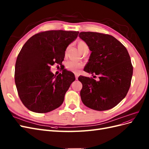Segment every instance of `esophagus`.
Here are the masks:
<instances>
[{
    "label": "esophagus",
    "instance_id": "1",
    "mask_svg": "<svg viewBox=\"0 0 149 149\" xmlns=\"http://www.w3.org/2000/svg\"><path fill=\"white\" fill-rule=\"evenodd\" d=\"M74 75H75V78H76V79H78V74H77V73H74Z\"/></svg>",
    "mask_w": 149,
    "mask_h": 149
}]
</instances>
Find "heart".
<instances>
[{
	"mask_svg": "<svg viewBox=\"0 0 149 149\" xmlns=\"http://www.w3.org/2000/svg\"><path fill=\"white\" fill-rule=\"evenodd\" d=\"M78 47L79 50L81 52L83 53L89 50V46L85 42L83 41V40H79L78 42ZM69 47H68L66 49L65 51V55H67L68 50ZM83 66V63L81 62H78V61H68L66 63V68L67 70H70L73 72H78V70L81 68Z\"/></svg>",
	"mask_w": 149,
	"mask_h": 149,
	"instance_id": "obj_1",
	"label": "heart"
}]
</instances>
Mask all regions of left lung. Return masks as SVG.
Instances as JSON below:
<instances>
[{
    "label": "left lung",
    "instance_id": "left-lung-1",
    "mask_svg": "<svg viewBox=\"0 0 149 149\" xmlns=\"http://www.w3.org/2000/svg\"><path fill=\"white\" fill-rule=\"evenodd\" d=\"M91 54L84 71L97 75L79 76L83 88L80 96L84 104L96 111L113 108L126 96L131 84L133 66L126 48L112 35L97 32H80Z\"/></svg>",
    "mask_w": 149,
    "mask_h": 149
}]
</instances>
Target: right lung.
<instances>
[{
	"label": "right lung",
	"mask_w": 149,
	"mask_h": 149,
	"mask_svg": "<svg viewBox=\"0 0 149 149\" xmlns=\"http://www.w3.org/2000/svg\"><path fill=\"white\" fill-rule=\"evenodd\" d=\"M79 31L49 30L30 37L18 55L15 83L24 105L31 111L46 113L59 107L71 84L75 80L71 71L55 76V63L62 65L67 47ZM63 70V68H62Z\"/></svg>",
	"instance_id": "obj_1"
}]
</instances>
